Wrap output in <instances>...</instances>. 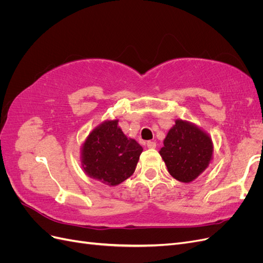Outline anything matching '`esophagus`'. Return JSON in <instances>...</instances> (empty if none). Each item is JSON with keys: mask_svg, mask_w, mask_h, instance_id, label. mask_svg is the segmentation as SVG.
I'll use <instances>...</instances> for the list:
<instances>
[{"mask_svg": "<svg viewBox=\"0 0 263 263\" xmlns=\"http://www.w3.org/2000/svg\"><path fill=\"white\" fill-rule=\"evenodd\" d=\"M156 146H157V144H156L155 141H148L147 142V147L150 148V149H155Z\"/></svg>", "mask_w": 263, "mask_h": 263, "instance_id": "34e87169", "label": "esophagus"}]
</instances>
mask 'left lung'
Returning a JSON list of instances; mask_svg holds the SVG:
<instances>
[{"mask_svg": "<svg viewBox=\"0 0 263 263\" xmlns=\"http://www.w3.org/2000/svg\"><path fill=\"white\" fill-rule=\"evenodd\" d=\"M159 151L171 176L183 183L195 180L213 159L211 137L192 123L177 119Z\"/></svg>", "mask_w": 263, "mask_h": 263, "instance_id": "1", "label": "left lung"}]
</instances>
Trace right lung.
<instances>
[{"label":"right lung","instance_id":"1","mask_svg":"<svg viewBox=\"0 0 263 263\" xmlns=\"http://www.w3.org/2000/svg\"><path fill=\"white\" fill-rule=\"evenodd\" d=\"M141 153L142 147L127 138L113 119L90 133L82 146L81 162L87 176L115 186L134 173Z\"/></svg>","mask_w":263,"mask_h":263}]
</instances>
